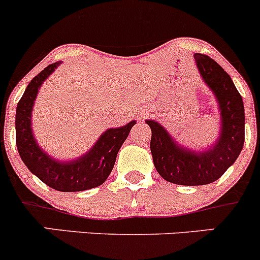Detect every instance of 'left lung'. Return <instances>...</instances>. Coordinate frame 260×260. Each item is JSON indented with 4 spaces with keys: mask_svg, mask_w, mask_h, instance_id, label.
I'll list each match as a JSON object with an SVG mask.
<instances>
[{
    "mask_svg": "<svg viewBox=\"0 0 260 260\" xmlns=\"http://www.w3.org/2000/svg\"><path fill=\"white\" fill-rule=\"evenodd\" d=\"M201 79L214 94L220 115L217 140L208 148L180 145L157 120L146 119L152 131L151 153L162 179L176 185L199 186L214 182L237 161L244 146L245 114L242 95L232 78L215 60L193 54Z\"/></svg>",
    "mask_w": 260,
    "mask_h": 260,
    "instance_id": "8db88e82",
    "label": "left lung"
}]
</instances>
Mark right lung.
Masks as SVG:
<instances>
[{"instance_id":"add662e5","label":"right lung","mask_w":260,"mask_h":260,"mask_svg":"<svg viewBox=\"0 0 260 260\" xmlns=\"http://www.w3.org/2000/svg\"><path fill=\"white\" fill-rule=\"evenodd\" d=\"M61 61L49 65L28 83L16 108V146L21 159L31 174L61 192H77L98 187L113 170L119 148L127 140L136 120L125 125L108 128L91 148L74 159H59L48 153L35 140L32 132V108L41 85Z\"/></svg>"}]
</instances>
